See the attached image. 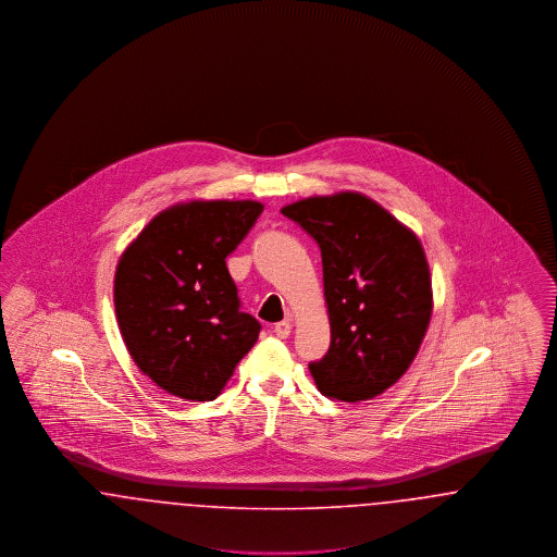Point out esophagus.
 <instances>
[{
	"instance_id": "esophagus-1",
	"label": "esophagus",
	"mask_w": 557,
	"mask_h": 557,
	"mask_svg": "<svg viewBox=\"0 0 557 557\" xmlns=\"http://www.w3.org/2000/svg\"><path fill=\"white\" fill-rule=\"evenodd\" d=\"M273 332H275L277 338H288L292 332L290 321H280V323H275V325H273Z\"/></svg>"
}]
</instances>
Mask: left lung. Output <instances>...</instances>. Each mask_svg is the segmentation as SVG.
<instances>
[{
    "label": "left lung",
    "mask_w": 557,
    "mask_h": 557,
    "mask_svg": "<svg viewBox=\"0 0 557 557\" xmlns=\"http://www.w3.org/2000/svg\"><path fill=\"white\" fill-rule=\"evenodd\" d=\"M282 212L321 250L332 343L309 363L319 393L345 403L377 397L411 366L432 315L420 239L357 191L305 198Z\"/></svg>",
    "instance_id": "left-lung-1"
}]
</instances>
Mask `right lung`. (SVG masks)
<instances>
[{
    "label": "right lung",
    "mask_w": 557,
    "mask_h": 557,
    "mask_svg": "<svg viewBox=\"0 0 557 557\" xmlns=\"http://www.w3.org/2000/svg\"><path fill=\"white\" fill-rule=\"evenodd\" d=\"M255 200H191L159 212L121 255L114 311L135 366L173 397H219L261 323L239 311L225 259L257 223Z\"/></svg>",
    "instance_id": "add662e5"
}]
</instances>
